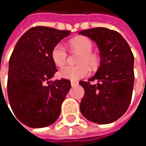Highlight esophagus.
<instances>
[{
  "instance_id": "34e87169",
  "label": "esophagus",
  "mask_w": 146,
  "mask_h": 146,
  "mask_svg": "<svg viewBox=\"0 0 146 146\" xmlns=\"http://www.w3.org/2000/svg\"><path fill=\"white\" fill-rule=\"evenodd\" d=\"M78 84V81H72V82H71V85H72L73 87V86H76Z\"/></svg>"
}]
</instances>
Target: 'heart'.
<instances>
[{
  "instance_id": "obj_1",
  "label": "heart",
  "mask_w": 146,
  "mask_h": 146,
  "mask_svg": "<svg viewBox=\"0 0 146 146\" xmlns=\"http://www.w3.org/2000/svg\"><path fill=\"white\" fill-rule=\"evenodd\" d=\"M69 44L73 50L80 52L78 59V63L79 64L77 66H66L61 68L59 76L70 80H78L90 74V70L88 65L91 68H96L98 65L99 60L97 56L92 53L93 43L89 38L84 36L73 38L70 40ZM51 58L58 67H62L66 63L68 53L65 46L62 43H58L53 47Z\"/></svg>"
}]
</instances>
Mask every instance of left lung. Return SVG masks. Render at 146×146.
<instances>
[{"instance_id":"1","label":"left lung","mask_w":146,"mask_h":146,"mask_svg":"<svg viewBox=\"0 0 146 146\" xmlns=\"http://www.w3.org/2000/svg\"><path fill=\"white\" fill-rule=\"evenodd\" d=\"M94 40L100 50L101 64L95 76L80 81L84 96L80 103L83 116L93 123L106 124L121 117L132 99L133 55L127 41L115 30L95 28L80 31ZM94 81L98 83L91 84Z\"/></svg>"}]
</instances>
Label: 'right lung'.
<instances>
[{
    "mask_svg": "<svg viewBox=\"0 0 146 146\" xmlns=\"http://www.w3.org/2000/svg\"><path fill=\"white\" fill-rule=\"evenodd\" d=\"M69 35L68 30L44 26L31 28L18 40L11 55L8 99L16 118L28 127L49 126L61 113V105L71 82L65 78L50 81L57 71L51 50Z\"/></svg>",
    "mask_w": 146,
    "mask_h": 146,
    "instance_id": "right-lung-1",
    "label": "right lung"
}]
</instances>
